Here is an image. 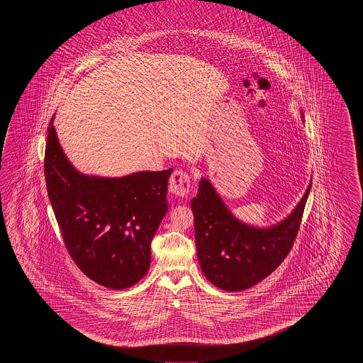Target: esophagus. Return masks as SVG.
Returning <instances> with one entry per match:
<instances>
[{
	"label": "esophagus",
	"mask_w": 363,
	"mask_h": 363,
	"mask_svg": "<svg viewBox=\"0 0 363 363\" xmlns=\"http://www.w3.org/2000/svg\"><path fill=\"white\" fill-rule=\"evenodd\" d=\"M170 192L177 194L179 197H184L191 189V177L184 171H174L169 182Z\"/></svg>",
	"instance_id": "esophagus-1"
}]
</instances>
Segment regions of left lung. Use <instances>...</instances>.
Segmentation results:
<instances>
[{"instance_id": "1", "label": "left lung", "mask_w": 363, "mask_h": 363, "mask_svg": "<svg viewBox=\"0 0 363 363\" xmlns=\"http://www.w3.org/2000/svg\"><path fill=\"white\" fill-rule=\"evenodd\" d=\"M311 184L284 220L267 228L242 223L224 205L208 179L193 197L194 233L203 275L214 286L238 292L267 278L291 252Z\"/></svg>"}]
</instances>
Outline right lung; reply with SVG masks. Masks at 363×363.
Returning <instances> with one entry per match:
<instances>
[{"mask_svg":"<svg viewBox=\"0 0 363 363\" xmlns=\"http://www.w3.org/2000/svg\"><path fill=\"white\" fill-rule=\"evenodd\" d=\"M44 172L67 252L77 267L110 289L135 286L150 266V242L166 216L172 169L123 178L80 174L48 127Z\"/></svg>","mask_w":363,"mask_h":363,"instance_id":"obj_1","label":"right lung"}]
</instances>
